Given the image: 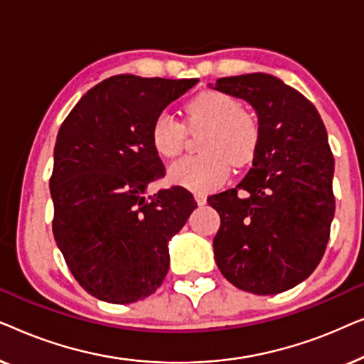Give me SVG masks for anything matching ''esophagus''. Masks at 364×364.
I'll return each mask as SVG.
<instances>
[{"mask_svg":"<svg viewBox=\"0 0 364 364\" xmlns=\"http://www.w3.org/2000/svg\"><path fill=\"white\" fill-rule=\"evenodd\" d=\"M196 202L198 203V205H203V203L207 202V196H205V193L197 192V193H196Z\"/></svg>","mask_w":364,"mask_h":364,"instance_id":"34e87169","label":"esophagus"}]
</instances>
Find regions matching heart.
<instances>
[{"instance_id": "1", "label": "heart", "mask_w": 364, "mask_h": 364, "mask_svg": "<svg viewBox=\"0 0 364 364\" xmlns=\"http://www.w3.org/2000/svg\"><path fill=\"white\" fill-rule=\"evenodd\" d=\"M186 126L172 114H157L151 126L152 149L172 159L182 152L188 131L202 132V156L186 157L168 167V178L193 192H210L225 183L230 166L243 168L255 161L262 144V126L255 114L240 107L237 99L208 89L186 106Z\"/></svg>"}]
</instances>
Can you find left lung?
Returning a JSON list of instances; mask_svg holds the SVG:
<instances>
[{
  "label": "left lung",
  "instance_id": "left-lung-1",
  "mask_svg": "<svg viewBox=\"0 0 364 364\" xmlns=\"http://www.w3.org/2000/svg\"><path fill=\"white\" fill-rule=\"evenodd\" d=\"M215 89L250 102L262 126L250 172L235 188L207 198L220 215L217 267L243 291L275 295L310 277L325 255L335 157L316 107L278 77H220Z\"/></svg>",
  "mask_w": 364,
  "mask_h": 364
}]
</instances>
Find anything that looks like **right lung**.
I'll use <instances>...</instances> for the list:
<instances>
[{
    "mask_svg": "<svg viewBox=\"0 0 364 364\" xmlns=\"http://www.w3.org/2000/svg\"><path fill=\"white\" fill-rule=\"evenodd\" d=\"M197 82L119 74L89 89L59 127L53 235L69 272L99 300H144L167 275V243L197 203L181 186L144 197L166 176L151 126Z\"/></svg>",
    "mask_w": 364,
    "mask_h": 364,
    "instance_id": "1",
    "label": "right lung"
}]
</instances>
